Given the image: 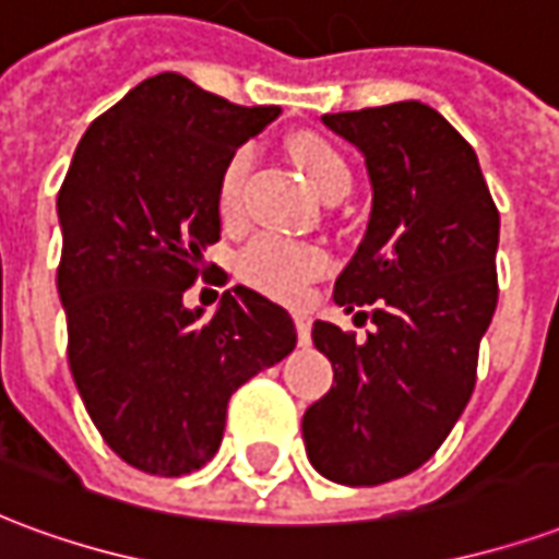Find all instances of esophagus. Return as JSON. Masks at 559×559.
<instances>
[{"label": "esophagus", "mask_w": 559, "mask_h": 559, "mask_svg": "<svg viewBox=\"0 0 559 559\" xmlns=\"http://www.w3.org/2000/svg\"><path fill=\"white\" fill-rule=\"evenodd\" d=\"M293 323H296V335H299V344H311V317L308 314H293Z\"/></svg>", "instance_id": "34e87169"}]
</instances>
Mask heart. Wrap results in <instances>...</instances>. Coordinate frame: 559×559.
Returning a JSON list of instances; mask_svg holds the SVG:
<instances>
[{
	"label": "heart",
	"mask_w": 559,
	"mask_h": 559,
	"mask_svg": "<svg viewBox=\"0 0 559 559\" xmlns=\"http://www.w3.org/2000/svg\"><path fill=\"white\" fill-rule=\"evenodd\" d=\"M290 155L323 200L347 194L350 164L332 140L302 131L290 140ZM251 160H254L251 146H239L221 167L218 215L227 227H236L242 221V188L248 170H251ZM326 251L320 245L290 242V239L263 233L245 245L242 254L236 260V272L254 290L275 296V299H293L305 287V281L317 278L326 269Z\"/></svg>",
	"instance_id": "1"
}]
</instances>
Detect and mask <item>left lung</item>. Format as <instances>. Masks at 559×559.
Instances as JSON below:
<instances>
[{"mask_svg": "<svg viewBox=\"0 0 559 559\" xmlns=\"http://www.w3.org/2000/svg\"><path fill=\"white\" fill-rule=\"evenodd\" d=\"M323 126L362 152L374 191L332 296L347 311L371 305L377 329L356 341L317 320L335 380L305 411L302 440L320 476L383 485L419 469L473 395L497 308L500 212L473 146L428 104L326 114Z\"/></svg>", "mask_w": 559, "mask_h": 559, "instance_id": "left-lung-1", "label": "left lung"}]
</instances>
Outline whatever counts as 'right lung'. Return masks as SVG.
Wrapping results in <instances>:
<instances>
[{"mask_svg":"<svg viewBox=\"0 0 559 559\" xmlns=\"http://www.w3.org/2000/svg\"><path fill=\"white\" fill-rule=\"evenodd\" d=\"M278 114L164 71L92 122L59 188L68 368L104 443L143 473L203 467L233 392L296 347L290 314L251 287L206 320L182 299L215 281L224 160Z\"/></svg>","mask_w":559,"mask_h":559,"instance_id":"add662e5","label":"right lung"}]
</instances>
